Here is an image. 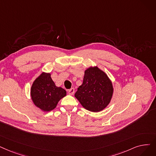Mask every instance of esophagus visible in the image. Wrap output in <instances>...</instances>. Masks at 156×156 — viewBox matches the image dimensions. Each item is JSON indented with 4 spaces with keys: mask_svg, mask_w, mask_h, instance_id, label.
Segmentation results:
<instances>
[{
    "mask_svg": "<svg viewBox=\"0 0 156 156\" xmlns=\"http://www.w3.org/2000/svg\"><path fill=\"white\" fill-rule=\"evenodd\" d=\"M74 93V88H71V89L68 90V94L70 95H73Z\"/></svg>",
    "mask_w": 156,
    "mask_h": 156,
    "instance_id": "34e87169",
    "label": "esophagus"
}]
</instances>
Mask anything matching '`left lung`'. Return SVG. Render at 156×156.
Here are the masks:
<instances>
[{"label": "left lung", "mask_w": 156, "mask_h": 156, "mask_svg": "<svg viewBox=\"0 0 156 156\" xmlns=\"http://www.w3.org/2000/svg\"><path fill=\"white\" fill-rule=\"evenodd\" d=\"M113 91L112 83L108 76L98 67H94L85 71L83 83L74 96L86 110L98 112L110 103Z\"/></svg>", "instance_id": "obj_1"}]
</instances>
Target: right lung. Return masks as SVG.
<instances>
[{"instance_id": "add662e5", "label": "right lung", "mask_w": 156, "mask_h": 156, "mask_svg": "<svg viewBox=\"0 0 156 156\" xmlns=\"http://www.w3.org/2000/svg\"><path fill=\"white\" fill-rule=\"evenodd\" d=\"M30 94L36 106L43 111L49 112L53 110L58 101L66 96V91L55 86L50 74L43 73L34 82Z\"/></svg>"}]
</instances>
